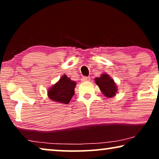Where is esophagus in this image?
<instances>
[{
	"label": "esophagus",
	"mask_w": 159,
	"mask_h": 159,
	"mask_svg": "<svg viewBox=\"0 0 159 159\" xmlns=\"http://www.w3.org/2000/svg\"><path fill=\"white\" fill-rule=\"evenodd\" d=\"M90 78L89 77H82L81 80L82 82H87V81H90Z\"/></svg>",
	"instance_id": "34e87169"
}]
</instances>
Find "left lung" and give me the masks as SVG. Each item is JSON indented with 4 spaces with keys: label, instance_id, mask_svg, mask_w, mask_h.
<instances>
[{
    "label": "left lung",
    "instance_id": "8db88e82",
    "mask_svg": "<svg viewBox=\"0 0 159 159\" xmlns=\"http://www.w3.org/2000/svg\"><path fill=\"white\" fill-rule=\"evenodd\" d=\"M95 81L106 97L112 98L116 95L117 93L116 83L107 74H103L100 77H96Z\"/></svg>",
    "mask_w": 159,
    "mask_h": 159
}]
</instances>
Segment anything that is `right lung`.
I'll list each match as a JSON object with an SVG mask.
<instances>
[{
  "label": "right lung",
  "instance_id": "obj_1",
  "mask_svg": "<svg viewBox=\"0 0 159 159\" xmlns=\"http://www.w3.org/2000/svg\"><path fill=\"white\" fill-rule=\"evenodd\" d=\"M76 82L66 75H63L58 82L51 87L48 91V96L51 100L61 104H68L75 95Z\"/></svg>",
  "mask_w": 159,
  "mask_h": 159
}]
</instances>
